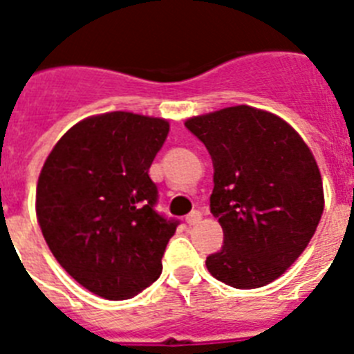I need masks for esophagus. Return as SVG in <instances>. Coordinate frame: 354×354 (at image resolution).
Segmentation results:
<instances>
[{
  "instance_id": "1",
  "label": "esophagus",
  "mask_w": 354,
  "mask_h": 354,
  "mask_svg": "<svg viewBox=\"0 0 354 354\" xmlns=\"http://www.w3.org/2000/svg\"><path fill=\"white\" fill-rule=\"evenodd\" d=\"M200 221H202V212L200 211H192L189 214L186 216V223L189 225V227H193V225H198Z\"/></svg>"
}]
</instances>
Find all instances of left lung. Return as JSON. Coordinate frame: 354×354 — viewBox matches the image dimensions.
I'll return each mask as SVG.
<instances>
[{"mask_svg":"<svg viewBox=\"0 0 354 354\" xmlns=\"http://www.w3.org/2000/svg\"><path fill=\"white\" fill-rule=\"evenodd\" d=\"M214 167L211 212L223 246L209 273L236 289L282 277L308 246L324 209L323 179L312 150L283 118L239 104L187 118Z\"/></svg>","mask_w":354,"mask_h":354,"instance_id":"left-lung-1","label":"left lung"}]
</instances>
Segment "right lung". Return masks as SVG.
Instances as JSON below:
<instances>
[{"label": "right lung", "mask_w": 354, "mask_h": 354, "mask_svg": "<svg viewBox=\"0 0 354 354\" xmlns=\"http://www.w3.org/2000/svg\"><path fill=\"white\" fill-rule=\"evenodd\" d=\"M170 131L165 118L131 111L72 126L44 162L35 211L42 236L80 286L129 299L156 282L177 221L154 211L149 168Z\"/></svg>", "instance_id": "1"}]
</instances>
